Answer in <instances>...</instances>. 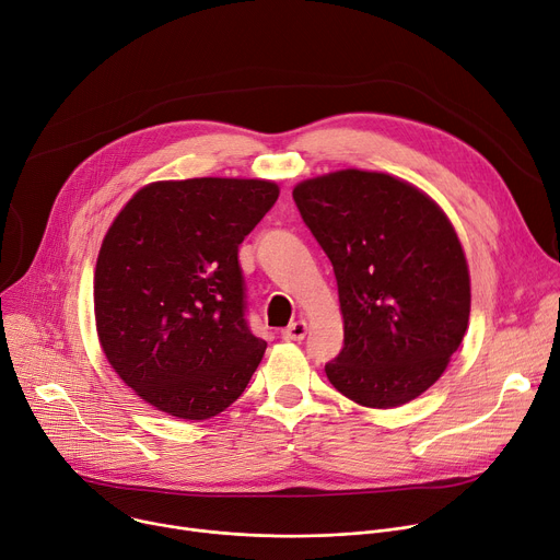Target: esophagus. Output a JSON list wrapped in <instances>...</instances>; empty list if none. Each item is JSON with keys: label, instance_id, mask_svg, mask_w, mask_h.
Masks as SVG:
<instances>
[{"label": "esophagus", "instance_id": "34e87169", "mask_svg": "<svg viewBox=\"0 0 560 560\" xmlns=\"http://www.w3.org/2000/svg\"><path fill=\"white\" fill-rule=\"evenodd\" d=\"M306 330H308V324L304 319H300V322H292L288 328H283L281 335H283V340L302 342L306 338Z\"/></svg>", "mask_w": 560, "mask_h": 560}]
</instances>
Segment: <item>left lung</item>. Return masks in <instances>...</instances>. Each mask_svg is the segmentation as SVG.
<instances>
[{"instance_id":"left-lung-1","label":"left lung","mask_w":560,"mask_h":560,"mask_svg":"<svg viewBox=\"0 0 560 560\" xmlns=\"http://www.w3.org/2000/svg\"><path fill=\"white\" fill-rule=\"evenodd\" d=\"M338 279L345 347L324 371L364 407H398L432 387L470 315L462 243L434 200L387 173L335 171L292 191Z\"/></svg>"}]
</instances>
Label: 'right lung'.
Returning a JSON list of instances; mask_svg holds the SVG:
<instances>
[{
  "label": "right lung",
  "mask_w": 560,
  "mask_h": 560,
  "mask_svg": "<svg viewBox=\"0 0 560 560\" xmlns=\"http://www.w3.org/2000/svg\"><path fill=\"white\" fill-rule=\"evenodd\" d=\"M277 198L268 179L153 182L109 225L94 272L98 342L160 412L220 415L264 358L268 345L245 317L238 245Z\"/></svg>",
  "instance_id": "right-lung-1"
}]
</instances>
